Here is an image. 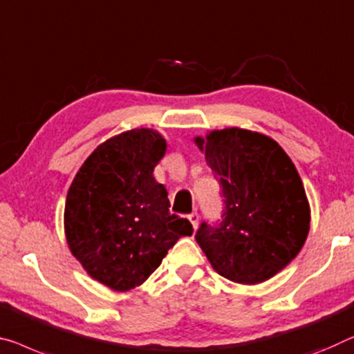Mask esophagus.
I'll list each match as a JSON object with an SVG mask.
<instances>
[{
    "label": "esophagus",
    "instance_id": "1",
    "mask_svg": "<svg viewBox=\"0 0 354 354\" xmlns=\"http://www.w3.org/2000/svg\"><path fill=\"white\" fill-rule=\"evenodd\" d=\"M188 220L192 221V225H193V227L196 230V227H198V223H199V215L196 214V212H193V214L188 215Z\"/></svg>",
    "mask_w": 354,
    "mask_h": 354
}]
</instances>
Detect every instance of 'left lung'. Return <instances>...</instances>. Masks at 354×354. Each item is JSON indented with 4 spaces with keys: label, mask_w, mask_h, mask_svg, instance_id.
I'll return each mask as SVG.
<instances>
[{
    "label": "left lung",
    "mask_w": 354,
    "mask_h": 354,
    "mask_svg": "<svg viewBox=\"0 0 354 354\" xmlns=\"http://www.w3.org/2000/svg\"><path fill=\"white\" fill-rule=\"evenodd\" d=\"M194 142L218 178L223 215L201 223L196 242L221 277L257 285L301 252L310 230L306 189L285 150L241 128L212 131Z\"/></svg>",
    "instance_id": "left-lung-1"
}]
</instances>
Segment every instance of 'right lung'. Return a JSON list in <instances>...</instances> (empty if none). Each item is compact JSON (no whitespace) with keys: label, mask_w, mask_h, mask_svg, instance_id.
I'll list each match as a JSON object with an SVG mask.
<instances>
[{"label":"right lung","mask_w":354,"mask_h":354,"mask_svg":"<svg viewBox=\"0 0 354 354\" xmlns=\"http://www.w3.org/2000/svg\"><path fill=\"white\" fill-rule=\"evenodd\" d=\"M165 153L161 134L131 129L97 147L69 187L64 232L71 253L115 291L144 283L167 250L193 234L192 223L171 214L166 188L153 177Z\"/></svg>","instance_id":"1"}]
</instances>
